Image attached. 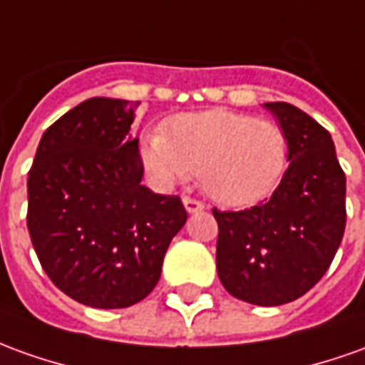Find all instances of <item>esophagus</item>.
<instances>
[{
	"mask_svg": "<svg viewBox=\"0 0 365 365\" xmlns=\"http://www.w3.org/2000/svg\"><path fill=\"white\" fill-rule=\"evenodd\" d=\"M182 205H185V208H187V212H200L202 208H205V205L200 202V200H197V198H190V197H185L182 198Z\"/></svg>",
	"mask_w": 365,
	"mask_h": 365,
	"instance_id": "esophagus-1",
	"label": "esophagus"
}]
</instances>
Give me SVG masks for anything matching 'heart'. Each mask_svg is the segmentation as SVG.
Returning a JSON list of instances; mask_svg holds the SVG:
<instances>
[{"label": "heart", "mask_w": 365, "mask_h": 365, "mask_svg": "<svg viewBox=\"0 0 365 365\" xmlns=\"http://www.w3.org/2000/svg\"><path fill=\"white\" fill-rule=\"evenodd\" d=\"M150 177L170 187L198 175L208 197L225 207L256 202L282 178L288 140L272 120L212 109L178 115L140 143Z\"/></svg>", "instance_id": "b5f03b06"}]
</instances>
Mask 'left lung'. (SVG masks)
Masks as SVG:
<instances>
[{"label": "left lung", "instance_id": "1", "mask_svg": "<svg viewBox=\"0 0 365 365\" xmlns=\"http://www.w3.org/2000/svg\"><path fill=\"white\" fill-rule=\"evenodd\" d=\"M288 140V168L272 197L246 210H216V270L238 300L280 306L330 268L346 228V175L330 133L290 103H264Z\"/></svg>", "mask_w": 365, "mask_h": 365}]
</instances>
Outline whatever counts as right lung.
<instances>
[{"mask_svg": "<svg viewBox=\"0 0 365 365\" xmlns=\"http://www.w3.org/2000/svg\"><path fill=\"white\" fill-rule=\"evenodd\" d=\"M139 105V103H137ZM93 97L45 130L27 177V228L51 282L91 308H129L157 286L180 198L145 185L135 107Z\"/></svg>", "mask_w": 365, "mask_h": 365, "instance_id": "obj_1", "label": "right lung"}]
</instances>
